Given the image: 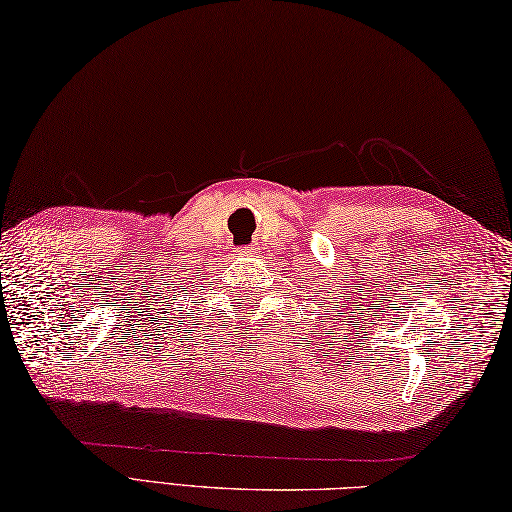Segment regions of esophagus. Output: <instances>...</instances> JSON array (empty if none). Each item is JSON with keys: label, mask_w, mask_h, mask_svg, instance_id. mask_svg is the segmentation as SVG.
<instances>
[{"label": "esophagus", "mask_w": 512, "mask_h": 512, "mask_svg": "<svg viewBox=\"0 0 512 512\" xmlns=\"http://www.w3.org/2000/svg\"><path fill=\"white\" fill-rule=\"evenodd\" d=\"M237 255H242V257H253V255H255V246H244V248H239V250H237Z\"/></svg>", "instance_id": "1"}]
</instances>
